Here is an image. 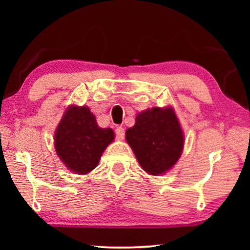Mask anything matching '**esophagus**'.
Returning <instances> with one entry per match:
<instances>
[{
	"instance_id": "esophagus-1",
	"label": "esophagus",
	"mask_w": 250,
	"mask_h": 250,
	"mask_svg": "<svg viewBox=\"0 0 250 250\" xmlns=\"http://www.w3.org/2000/svg\"><path fill=\"white\" fill-rule=\"evenodd\" d=\"M115 132H116V136H117V139H121V140L124 139L125 131H124V128L122 127V126H119V127L116 128Z\"/></svg>"
}]
</instances>
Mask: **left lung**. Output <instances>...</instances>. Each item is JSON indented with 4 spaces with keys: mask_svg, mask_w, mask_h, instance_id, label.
Instances as JSON below:
<instances>
[{
    "mask_svg": "<svg viewBox=\"0 0 250 250\" xmlns=\"http://www.w3.org/2000/svg\"><path fill=\"white\" fill-rule=\"evenodd\" d=\"M126 141L140 166L151 175L165 173L179 160L184 139L172 108H152L135 117V125L126 131Z\"/></svg>",
    "mask_w": 250,
    "mask_h": 250,
    "instance_id": "left-lung-1",
    "label": "left lung"
}]
</instances>
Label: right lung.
<instances>
[{"label":"right lung","mask_w":250,"mask_h":250,"mask_svg":"<svg viewBox=\"0 0 250 250\" xmlns=\"http://www.w3.org/2000/svg\"><path fill=\"white\" fill-rule=\"evenodd\" d=\"M57 155L76 174H86L98 166L102 152L114 141L111 128L99 127L87 107L71 105L64 112L54 135Z\"/></svg>","instance_id":"right-lung-1"}]
</instances>
